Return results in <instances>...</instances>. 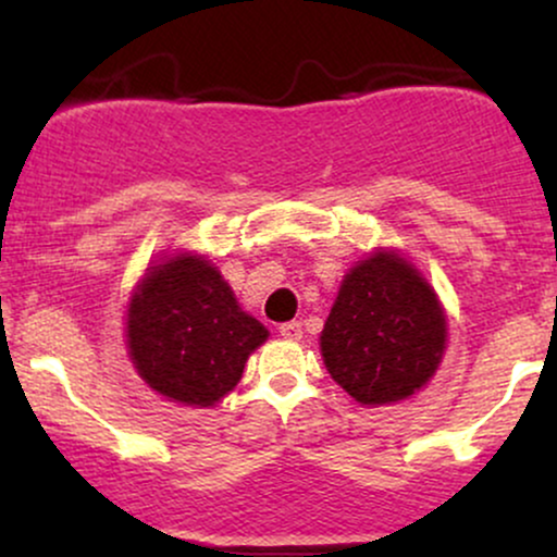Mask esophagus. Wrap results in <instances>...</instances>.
Wrapping results in <instances>:
<instances>
[{
	"label": "esophagus",
	"instance_id": "obj_1",
	"mask_svg": "<svg viewBox=\"0 0 557 557\" xmlns=\"http://www.w3.org/2000/svg\"><path fill=\"white\" fill-rule=\"evenodd\" d=\"M280 335L287 337V341H300V337H304V324L300 322L280 324Z\"/></svg>",
	"mask_w": 557,
	"mask_h": 557
}]
</instances>
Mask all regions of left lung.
Returning a JSON list of instances; mask_svg holds the SVG:
<instances>
[{
    "label": "left lung",
    "instance_id": "left-lung-1",
    "mask_svg": "<svg viewBox=\"0 0 557 557\" xmlns=\"http://www.w3.org/2000/svg\"><path fill=\"white\" fill-rule=\"evenodd\" d=\"M445 311L395 251H374L345 274L319 348L332 380L361 406L411 398L445 354Z\"/></svg>",
    "mask_w": 557,
    "mask_h": 557
}]
</instances>
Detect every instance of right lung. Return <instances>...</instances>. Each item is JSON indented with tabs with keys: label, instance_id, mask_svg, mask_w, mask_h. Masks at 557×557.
<instances>
[{
	"label": "right lung",
	"instance_id": "1",
	"mask_svg": "<svg viewBox=\"0 0 557 557\" xmlns=\"http://www.w3.org/2000/svg\"><path fill=\"white\" fill-rule=\"evenodd\" d=\"M127 354L151 389L209 408L240 382L248 356L270 337L240 309L216 267L177 253L149 267L127 306Z\"/></svg>",
	"mask_w": 557,
	"mask_h": 557
}]
</instances>
